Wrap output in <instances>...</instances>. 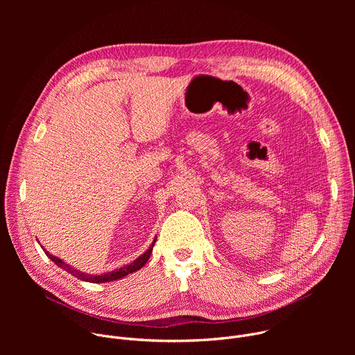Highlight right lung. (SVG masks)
Instances as JSON below:
<instances>
[{"label": "right lung", "mask_w": 355, "mask_h": 355, "mask_svg": "<svg viewBox=\"0 0 355 355\" xmlns=\"http://www.w3.org/2000/svg\"><path fill=\"white\" fill-rule=\"evenodd\" d=\"M155 243H156V239H155V241H153V243H151V245L147 248V251H146V252H143V254H141L140 257H137L133 263L126 264V266L121 267L119 270H115V271H111V272H107V274H101V275H91V274L81 272V271H78V270H76V268L70 267L69 264H66V263H64V261H62L60 259H58V257H55V256L50 254V252H47V251L43 248V245H42V248H43V251L46 252V256H47L50 260H52L58 267H60V268H63L64 271L70 272L73 277H76V278H78V279H81V281L101 284V282H110V281L121 279V278L126 277L128 274H132V272H135V271L140 270V268L147 263V260L150 259L151 250H153Z\"/></svg>", "instance_id": "obj_1"}]
</instances>
